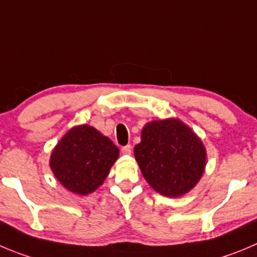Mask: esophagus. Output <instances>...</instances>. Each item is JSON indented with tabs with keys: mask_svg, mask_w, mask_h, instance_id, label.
<instances>
[{
	"mask_svg": "<svg viewBox=\"0 0 257 257\" xmlns=\"http://www.w3.org/2000/svg\"><path fill=\"white\" fill-rule=\"evenodd\" d=\"M121 153H123V155H125V156H128V155H131L132 153V147L129 145H126V146H124V147H121Z\"/></svg>",
	"mask_w": 257,
	"mask_h": 257,
	"instance_id": "obj_1",
	"label": "esophagus"
}]
</instances>
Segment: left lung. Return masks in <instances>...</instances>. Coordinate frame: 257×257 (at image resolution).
<instances>
[{
  "mask_svg": "<svg viewBox=\"0 0 257 257\" xmlns=\"http://www.w3.org/2000/svg\"><path fill=\"white\" fill-rule=\"evenodd\" d=\"M134 156L146 181L170 198L190 191L200 180L207 162L200 138L179 119L146 124Z\"/></svg>",
  "mask_w": 257,
  "mask_h": 257,
  "instance_id": "1",
  "label": "left lung"
}]
</instances>
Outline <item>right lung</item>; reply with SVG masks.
<instances>
[{
    "label": "right lung",
    "mask_w": 257,
    "mask_h": 257,
    "mask_svg": "<svg viewBox=\"0 0 257 257\" xmlns=\"http://www.w3.org/2000/svg\"><path fill=\"white\" fill-rule=\"evenodd\" d=\"M119 157L116 146L90 125L69 129L50 156V169L69 191L87 195L99 188Z\"/></svg>",
    "instance_id": "1"
}]
</instances>
